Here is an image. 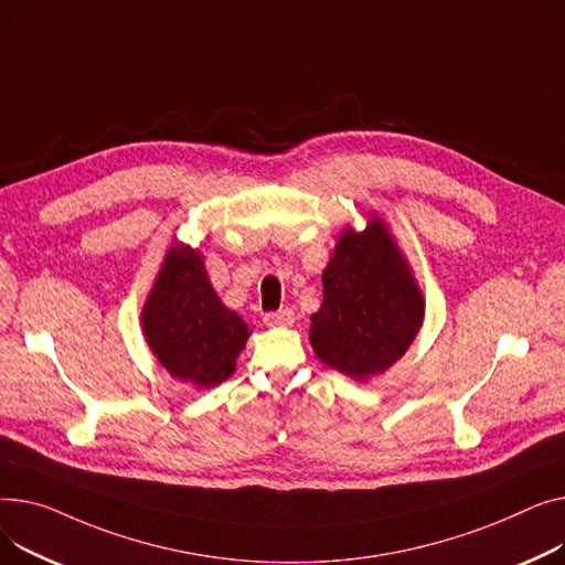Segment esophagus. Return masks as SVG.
Instances as JSON below:
<instances>
[{
	"instance_id": "obj_1",
	"label": "esophagus",
	"mask_w": 565,
	"mask_h": 565,
	"mask_svg": "<svg viewBox=\"0 0 565 565\" xmlns=\"http://www.w3.org/2000/svg\"><path fill=\"white\" fill-rule=\"evenodd\" d=\"M264 323L269 328H287L294 323V312L289 308H282L278 312H267L264 315Z\"/></svg>"
}]
</instances>
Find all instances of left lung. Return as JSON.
<instances>
[{
    "label": "left lung",
    "mask_w": 565,
    "mask_h": 565,
    "mask_svg": "<svg viewBox=\"0 0 565 565\" xmlns=\"http://www.w3.org/2000/svg\"><path fill=\"white\" fill-rule=\"evenodd\" d=\"M323 303L310 326V344L330 370L355 381L383 374L417 338L424 296L387 225L347 227L330 255Z\"/></svg>",
    "instance_id": "1"
}]
</instances>
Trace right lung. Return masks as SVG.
I'll return each mask as SVG.
<instances>
[{
  "mask_svg": "<svg viewBox=\"0 0 565 565\" xmlns=\"http://www.w3.org/2000/svg\"><path fill=\"white\" fill-rule=\"evenodd\" d=\"M141 323L161 367L195 387H214L235 374L250 335L246 321L221 303L201 253L186 244L166 253Z\"/></svg>",
  "mask_w": 565,
  "mask_h": 565,
  "instance_id": "obj_1",
  "label": "right lung"
}]
</instances>
